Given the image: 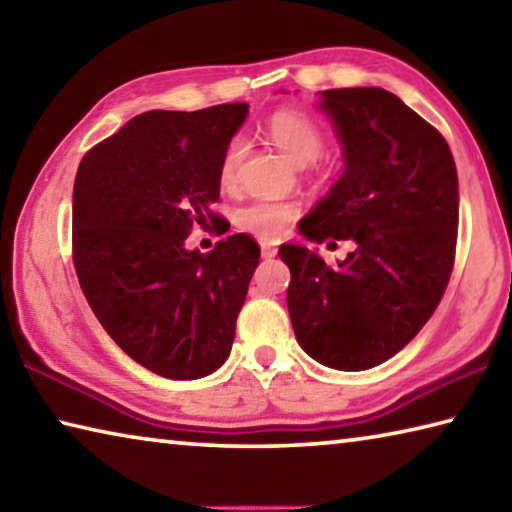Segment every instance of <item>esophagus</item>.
<instances>
[{"mask_svg":"<svg viewBox=\"0 0 512 512\" xmlns=\"http://www.w3.org/2000/svg\"><path fill=\"white\" fill-rule=\"evenodd\" d=\"M275 255H277V248L268 246V244H262V257H264V259H273Z\"/></svg>","mask_w":512,"mask_h":512,"instance_id":"34e87169","label":"esophagus"}]
</instances>
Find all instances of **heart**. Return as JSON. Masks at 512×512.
I'll return each instance as SVG.
<instances>
[{"label":"heart","instance_id":"b5f03b06","mask_svg":"<svg viewBox=\"0 0 512 512\" xmlns=\"http://www.w3.org/2000/svg\"><path fill=\"white\" fill-rule=\"evenodd\" d=\"M264 135L268 137L277 151L287 158L305 167L314 162L325 146V137L314 119L300 110H277L264 124ZM246 155V142L241 137H232L223 149L219 162V180L223 187L235 185L239 164ZM298 216V205L293 203H271V201H253L241 205L235 212V223L244 232L262 237L277 239L287 230V225Z\"/></svg>","mask_w":512,"mask_h":512}]
</instances>
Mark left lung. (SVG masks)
<instances>
[{"label": "left lung", "mask_w": 512, "mask_h": 512, "mask_svg": "<svg viewBox=\"0 0 512 512\" xmlns=\"http://www.w3.org/2000/svg\"><path fill=\"white\" fill-rule=\"evenodd\" d=\"M345 169L298 223L309 241L350 239L336 266L282 244L287 305L300 348L334 370H368L400 352L436 311L452 275L458 176L452 151L393 92H318Z\"/></svg>", "instance_id": "8db88e82"}]
</instances>
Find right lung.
Here are the masks:
<instances>
[{
	"mask_svg": "<svg viewBox=\"0 0 512 512\" xmlns=\"http://www.w3.org/2000/svg\"><path fill=\"white\" fill-rule=\"evenodd\" d=\"M248 103L149 110L85 153L74 183V266L94 316L128 357L167 379L223 366L259 246L244 232L189 250L214 223L223 149Z\"/></svg>",
	"mask_w": 512,
	"mask_h": 512,
	"instance_id": "add662e5",
	"label": "right lung"
}]
</instances>
